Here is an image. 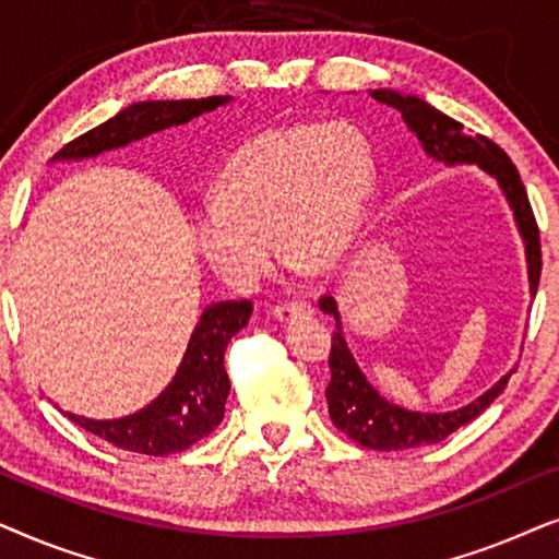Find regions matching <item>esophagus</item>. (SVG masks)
Masks as SVG:
<instances>
[{"instance_id": "obj_1", "label": "esophagus", "mask_w": 559, "mask_h": 559, "mask_svg": "<svg viewBox=\"0 0 559 559\" xmlns=\"http://www.w3.org/2000/svg\"><path fill=\"white\" fill-rule=\"evenodd\" d=\"M312 305L310 302H285V305H274L272 316L280 320V323H293L297 318H310L312 316Z\"/></svg>"}]
</instances>
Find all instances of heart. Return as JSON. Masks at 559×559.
<instances>
[{"label": "heart", "instance_id": "1", "mask_svg": "<svg viewBox=\"0 0 559 559\" xmlns=\"http://www.w3.org/2000/svg\"><path fill=\"white\" fill-rule=\"evenodd\" d=\"M371 188L373 150L356 124H274L228 157L213 201L190 216V234L236 289L270 272L272 239L287 264L325 274L346 259Z\"/></svg>", "mask_w": 559, "mask_h": 559}]
</instances>
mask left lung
<instances>
[{
	"mask_svg": "<svg viewBox=\"0 0 559 559\" xmlns=\"http://www.w3.org/2000/svg\"><path fill=\"white\" fill-rule=\"evenodd\" d=\"M371 98L392 106L402 114L404 124L417 136L427 157L438 163L453 165H476L480 170L491 175L499 182L503 198H507L511 213H514L519 236L524 241L526 254V274H530V293L537 295L539 272H542V249H539V228L534 221L530 198H526L524 182L519 178V170L511 163L507 152L499 144H493L486 136H471L465 132L461 121L445 117V114L427 104L425 98L400 94L392 88H373ZM320 310L335 318V331L331 343V384L325 389L328 415L341 432H346L358 445L371 450H407L430 445V442L445 440L457 427L468 425L476 419L509 384V377H501L496 384L453 412H415L404 409L400 404L389 402L377 389L369 384L366 373L358 369L354 354H350L346 338H343L338 302L333 297L320 300Z\"/></svg>",
	"mask_w": 559,
	"mask_h": 559,
	"instance_id": "1",
	"label": "left lung"
}]
</instances>
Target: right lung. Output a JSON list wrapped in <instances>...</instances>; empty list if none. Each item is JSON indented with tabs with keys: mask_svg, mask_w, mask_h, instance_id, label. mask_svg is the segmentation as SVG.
<instances>
[{
	"mask_svg": "<svg viewBox=\"0 0 559 559\" xmlns=\"http://www.w3.org/2000/svg\"><path fill=\"white\" fill-rule=\"evenodd\" d=\"M228 102L231 96L132 104L121 109L117 117L68 142L52 157V163H75V159L98 157L102 152L127 147V144L163 132V129L188 124L190 119L216 111ZM251 310L254 308L249 300L209 305L190 335L186 356H182L173 381L144 409L119 419H88L66 412L68 419L111 445L142 455L180 453L193 442L209 438L224 419L226 396L231 389L224 366L226 346L249 323Z\"/></svg>",
	"mask_w": 559,
	"mask_h": 559,
	"instance_id": "1",
	"label": "right lung"
}]
</instances>
